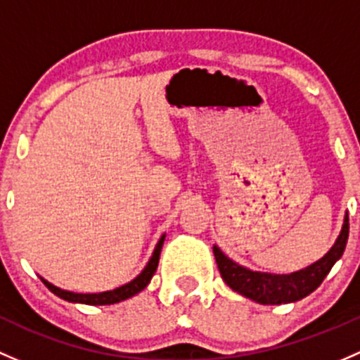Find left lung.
Segmentation results:
<instances>
[{
    "instance_id": "1",
    "label": "left lung",
    "mask_w": 360,
    "mask_h": 360,
    "mask_svg": "<svg viewBox=\"0 0 360 360\" xmlns=\"http://www.w3.org/2000/svg\"><path fill=\"white\" fill-rule=\"evenodd\" d=\"M347 239L348 214H345L342 232H340L338 239L333 244L331 250L321 260L292 274L253 272V270L237 265L231 258L225 257L218 246H213V253L221 279L227 283L229 288H232L246 298L253 300V302L262 303V305H281V303L298 302V300L305 298L307 295L316 291L324 281V277L329 274L331 266L342 258L347 246Z\"/></svg>"
}]
</instances>
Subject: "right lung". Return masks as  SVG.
Wrapping results in <instances>:
<instances>
[{"label": "right lung", "mask_w": 360, "mask_h": 360, "mask_svg": "<svg viewBox=\"0 0 360 360\" xmlns=\"http://www.w3.org/2000/svg\"><path fill=\"white\" fill-rule=\"evenodd\" d=\"M162 243H165V236H161V239L158 240V244H155V250L153 253V257H150L149 263L146 265V269L142 270V272L139 274V276L135 277V279L131 281V283L124 284V286H120L116 288V290L112 291H103V292H72V291H65V290H60V288L53 286L51 283H48V281H43L44 286L48 288L53 295H57L58 298L65 300V302H72V303H84V305H112V303H117V302H123L126 298H131V296H135L136 292H140L143 290V288L147 286V284L150 283V279H153L155 269H158V263H159V255H161V250H162Z\"/></svg>", "instance_id": "add662e5"}]
</instances>
